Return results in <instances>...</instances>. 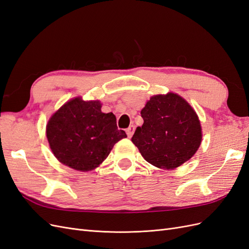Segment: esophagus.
Listing matches in <instances>:
<instances>
[{
	"mask_svg": "<svg viewBox=\"0 0 249 249\" xmlns=\"http://www.w3.org/2000/svg\"><path fill=\"white\" fill-rule=\"evenodd\" d=\"M125 132H126V135H127V137L129 138H131L132 136H133V134H134V132H135V126L134 125H130L129 127H127V129L125 130Z\"/></svg>",
	"mask_w": 249,
	"mask_h": 249,
	"instance_id": "1",
	"label": "esophagus"
}]
</instances>
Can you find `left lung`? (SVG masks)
Listing matches in <instances>:
<instances>
[{"mask_svg": "<svg viewBox=\"0 0 249 249\" xmlns=\"http://www.w3.org/2000/svg\"><path fill=\"white\" fill-rule=\"evenodd\" d=\"M141 117L144 123L132 141L154 166L175 169L197 152L202 138L200 122L182 96L172 92L152 96Z\"/></svg>", "mask_w": 249, "mask_h": 249, "instance_id": "8db88e82", "label": "left lung"}]
</instances>
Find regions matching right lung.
Listing matches in <instances>:
<instances>
[{
	"label": "right lung",
	"instance_id": "add662e5",
	"mask_svg": "<svg viewBox=\"0 0 249 249\" xmlns=\"http://www.w3.org/2000/svg\"><path fill=\"white\" fill-rule=\"evenodd\" d=\"M101 108L100 101L74 97L52 115L47 138L59 162L90 171L106 159L116 142L126 137L124 131L117 129L115 115L103 113Z\"/></svg>",
	"mask_w": 249,
	"mask_h": 249
}]
</instances>
